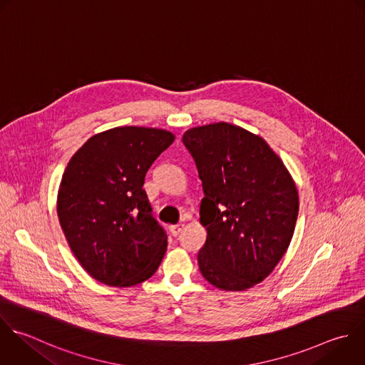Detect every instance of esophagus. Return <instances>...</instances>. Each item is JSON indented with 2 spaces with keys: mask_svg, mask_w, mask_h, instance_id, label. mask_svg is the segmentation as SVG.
Wrapping results in <instances>:
<instances>
[{
  "mask_svg": "<svg viewBox=\"0 0 365 365\" xmlns=\"http://www.w3.org/2000/svg\"><path fill=\"white\" fill-rule=\"evenodd\" d=\"M182 228H184V224H175V225H170V232L174 235V237H177L181 231H182Z\"/></svg>",
  "mask_w": 365,
  "mask_h": 365,
  "instance_id": "1",
  "label": "esophagus"
}]
</instances>
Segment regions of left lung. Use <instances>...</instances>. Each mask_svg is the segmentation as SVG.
<instances>
[{
  "instance_id": "8db88e82",
  "label": "left lung",
  "mask_w": 365,
  "mask_h": 365,
  "mask_svg": "<svg viewBox=\"0 0 365 365\" xmlns=\"http://www.w3.org/2000/svg\"><path fill=\"white\" fill-rule=\"evenodd\" d=\"M195 160L204 198L198 251L202 277L222 291L265 279L292 240L298 191L282 160L258 134L228 123L192 127L182 135Z\"/></svg>"
}]
</instances>
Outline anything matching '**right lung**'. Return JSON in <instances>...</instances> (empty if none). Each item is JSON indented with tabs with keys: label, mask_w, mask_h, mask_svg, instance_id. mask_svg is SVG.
I'll use <instances>...</instances> for the list:
<instances>
[{
	"label": "right lung",
	"mask_w": 365,
	"mask_h": 365,
	"mask_svg": "<svg viewBox=\"0 0 365 365\" xmlns=\"http://www.w3.org/2000/svg\"><path fill=\"white\" fill-rule=\"evenodd\" d=\"M174 140L163 128L115 127L94 134L71 157L60 182L57 214L73 254L97 281L133 287L160 267L167 235L143 185Z\"/></svg>",
	"instance_id": "1"
}]
</instances>
